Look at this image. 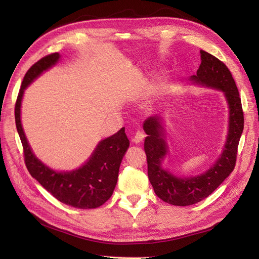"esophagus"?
Listing matches in <instances>:
<instances>
[{
    "mask_svg": "<svg viewBox=\"0 0 259 259\" xmlns=\"http://www.w3.org/2000/svg\"><path fill=\"white\" fill-rule=\"evenodd\" d=\"M144 139H145V134L142 131H137L132 139V142L135 144H140L141 142H143Z\"/></svg>",
    "mask_w": 259,
    "mask_h": 259,
    "instance_id": "1",
    "label": "esophagus"
}]
</instances>
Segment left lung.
<instances>
[{
  "label": "left lung",
  "instance_id": "obj_1",
  "mask_svg": "<svg viewBox=\"0 0 259 259\" xmlns=\"http://www.w3.org/2000/svg\"><path fill=\"white\" fill-rule=\"evenodd\" d=\"M201 64L193 84L221 90L229 106V129L226 144L220 157L206 172L196 176L179 178L161 167L168 153V145L161 117L151 116L145 120L148 137L144 148L148 162V178L155 194L173 206H190L208 197L234 170L237 147L243 130V112L239 92L228 67L212 54L200 50Z\"/></svg>",
  "mask_w": 259,
  "mask_h": 259
}]
</instances>
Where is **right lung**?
Wrapping results in <instances>:
<instances>
[{"label": "right lung", "mask_w": 259, "mask_h": 259, "mask_svg": "<svg viewBox=\"0 0 259 259\" xmlns=\"http://www.w3.org/2000/svg\"><path fill=\"white\" fill-rule=\"evenodd\" d=\"M58 52L37 61L26 72L18 95L15 116L24 149L27 169L33 179L65 205L76 209H94L111 197L117 183L122 157L129 148L125 128L101 141L83 166L72 171H56L43 164L32 152L21 122V105L25 89L60 60Z\"/></svg>", "instance_id": "right-lung-1"}]
</instances>
